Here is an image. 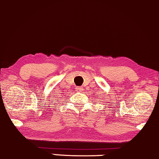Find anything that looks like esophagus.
Segmentation results:
<instances>
[{"label": "esophagus", "instance_id": "1", "mask_svg": "<svg viewBox=\"0 0 159 159\" xmlns=\"http://www.w3.org/2000/svg\"><path fill=\"white\" fill-rule=\"evenodd\" d=\"M76 90L77 91V92H82V91L83 90V89L81 88V87H76Z\"/></svg>", "mask_w": 159, "mask_h": 159}]
</instances>
